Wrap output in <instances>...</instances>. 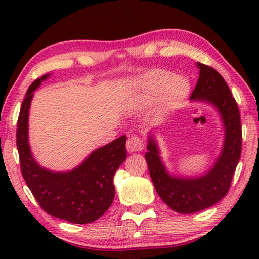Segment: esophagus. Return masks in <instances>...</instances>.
Here are the masks:
<instances>
[{"label":"esophagus","instance_id":"esophagus-1","mask_svg":"<svg viewBox=\"0 0 259 259\" xmlns=\"http://www.w3.org/2000/svg\"><path fill=\"white\" fill-rule=\"evenodd\" d=\"M126 147H127V151H128V152H140V151H143V148H144L143 140H141L140 138L137 137V136H131L128 139H127Z\"/></svg>","mask_w":259,"mask_h":259}]
</instances>
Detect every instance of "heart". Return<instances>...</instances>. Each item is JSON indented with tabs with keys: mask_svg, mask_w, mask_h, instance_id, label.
Returning <instances> with one entry per match:
<instances>
[{
	"mask_svg": "<svg viewBox=\"0 0 259 259\" xmlns=\"http://www.w3.org/2000/svg\"><path fill=\"white\" fill-rule=\"evenodd\" d=\"M190 82L180 75L171 76L164 69H153L145 74L140 81L141 97L148 104L157 100L160 114L178 108L190 94Z\"/></svg>",
	"mask_w": 259,
	"mask_h": 259,
	"instance_id": "1",
	"label": "heart"
}]
</instances>
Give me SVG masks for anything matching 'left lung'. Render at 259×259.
I'll return each mask as SVG.
<instances>
[{
  "label": "left lung",
  "mask_w": 259,
  "mask_h": 259,
  "mask_svg": "<svg viewBox=\"0 0 259 259\" xmlns=\"http://www.w3.org/2000/svg\"><path fill=\"white\" fill-rule=\"evenodd\" d=\"M199 77L191 100L213 105L221 114L225 139L221 154L210 171L200 177L184 178L168 175L154 138L148 136L145 154L153 185L162 201L178 213H194L217 204L229 192L242 152V125L238 105L231 91L214 68L198 62Z\"/></svg>",
  "instance_id": "left-lung-1"
}]
</instances>
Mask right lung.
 <instances>
[{
	"instance_id": "obj_1",
	"label": "right lung",
	"mask_w": 259,
	"mask_h": 259,
	"mask_svg": "<svg viewBox=\"0 0 259 259\" xmlns=\"http://www.w3.org/2000/svg\"><path fill=\"white\" fill-rule=\"evenodd\" d=\"M48 76L49 74L44 75L30 84L21 106L16 130L21 171L42 210L74 224H87L100 218L113 203V178L127 157L126 136L93 151L82 164L69 172L41 167L28 144V118L33 92Z\"/></svg>"
}]
</instances>
